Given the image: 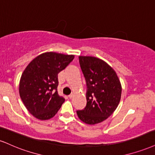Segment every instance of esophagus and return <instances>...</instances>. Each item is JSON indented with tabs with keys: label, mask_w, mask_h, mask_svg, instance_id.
<instances>
[{
	"label": "esophagus",
	"mask_w": 155,
	"mask_h": 155,
	"mask_svg": "<svg viewBox=\"0 0 155 155\" xmlns=\"http://www.w3.org/2000/svg\"><path fill=\"white\" fill-rule=\"evenodd\" d=\"M68 97H69L70 99H71V98L74 97V95H73V94H71V95L68 96Z\"/></svg>",
	"instance_id": "esophagus-1"
}]
</instances>
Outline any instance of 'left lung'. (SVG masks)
<instances>
[{
    "label": "left lung",
    "mask_w": 155,
    "mask_h": 155,
    "mask_svg": "<svg viewBox=\"0 0 155 155\" xmlns=\"http://www.w3.org/2000/svg\"><path fill=\"white\" fill-rule=\"evenodd\" d=\"M79 63L87 86V106L77 110L78 117L87 124L106 120L116 110L122 87L116 72L103 60L93 56H79Z\"/></svg>",
    "instance_id": "obj_1"
}]
</instances>
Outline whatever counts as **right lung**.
<instances>
[{
	"label": "right lung",
	"mask_w": 155,
	"mask_h": 155,
	"mask_svg": "<svg viewBox=\"0 0 155 155\" xmlns=\"http://www.w3.org/2000/svg\"><path fill=\"white\" fill-rule=\"evenodd\" d=\"M74 58V55L46 52L33 59L22 73L18 87L20 97L36 118H52L64 102L65 99L58 94V74Z\"/></svg>",
	"instance_id": "right-lung-1"
}]
</instances>
